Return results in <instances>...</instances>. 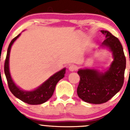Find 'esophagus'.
<instances>
[{
    "label": "esophagus",
    "mask_w": 130,
    "mask_h": 130,
    "mask_svg": "<svg viewBox=\"0 0 130 130\" xmlns=\"http://www.w3.org/2000/svg\"><path fill=\"white\" fill-rule=\"evenodd\" d=\"M68 70L70 72H74V71H75L77 70V67L75 66H74V65H70V66H69Z\"/></svg>",
    "instance_id": "esophagus-1"
}]
</instances>
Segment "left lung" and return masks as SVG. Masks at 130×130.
<instances>
[{
  "mask_svg": "<svg viewBox=\"0 0 130 130\" xmlns=\"http://www.w3.org/2000/svg\"><path fill=\"white\" fill-rule=\"evenodd\" d=\"M105 35L102 44L112 53L113 61L105 72L94 69H80L77 95L84 102L94 104L105 103L112 98L122 87L126 69V57L120 41L111 32L101 30Z\"/></svg>",
  "mask_w": 130,
  "mask_h": 130,
  "instance_id": "1",
  "label": "left lung"
}]
</instances>
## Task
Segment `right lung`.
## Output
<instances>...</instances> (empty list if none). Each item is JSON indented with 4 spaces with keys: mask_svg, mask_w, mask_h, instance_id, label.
Masks as SVG:
<instances>
[{
    "mask_svg": "<svg viewBox=\"0 0 130 130\" xmlns=\"http://www.w3.org/2000/svg\"><path fill=\"white\" fill-rule=\"evenodd\" d=\"M20 35L21 34H19L11 40L7 51L6 58L4 62V73L8 81V87L11 92L16 98H18V99L21 100L23 102L30 105L42 104L47 102L53 96L57 83L64 77V74L66 73V68H64L60 71L55 73L35 90L25 91L19 88L13 82L10 75L9 70V58L11 45Z\"/></svg>",
    "mask_w": 130,
    "mask_h": 130,
    "instance_id": "right-lung-1",
    "label": "right lung"
}]
</instances>
